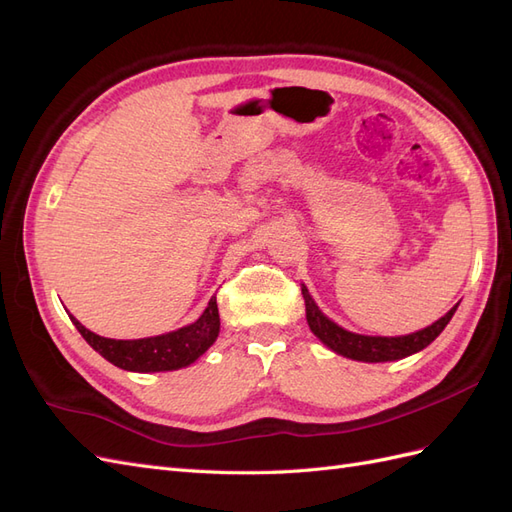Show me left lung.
<instances>
[{
	"label": "left lung",
	"instance_id": "obj_1",
	"mask_svg": "<svg viewBox=\"0 0 512 512\" xmlns=\"http://www.w3.org/2000/svg\"><path fill=\"white\" fill-rule=\"evenodd\" d=\"M303 299H305V316L307 324L312 333L320 339L324 346H329L333 352L348 356V359L354 361H365V363H384V361H397L404 359V356H410L418 350L427 348L433 339H436L448 322H451L457 305L446 312L440 320L429 324L427 329L416 331L410 335H401V337H371V335H359V333H350L346 329L339 327L333 320L324 316L316 301L312 299V294L305 286H301Z\"/></svg>",
	"mask_w": 512,
	"mask_h": 512
}]
</instances>
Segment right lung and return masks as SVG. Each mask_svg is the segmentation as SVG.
Returning a JSON list of instances; mask_svg holds the SVG:
<instances>
[{"instance_id": "add662e5", "label": "right lung", "mask_w": 512, "mask_h": 512, "mask_svg": "<svg viewBox=\"0 0 512 512\" xmlns=\"http://www.w3.org/2000/svg\"><path fill=\"white\" fill-rule=\"evenodd\" d=\"M74 327L85 337V342L100 352L108 363L128 371H173L192 365L200 354H205L220 333L218 301L211 297L207 309L196 322L173 333L143 339H108L85 329L70 316Z\"/></svg>"}]
</instances>
